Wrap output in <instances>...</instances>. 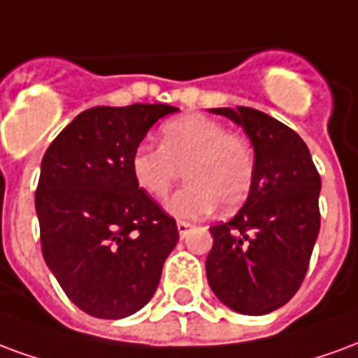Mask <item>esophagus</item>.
<instances>
[{
    "instance_id": "esophagus-1",
    "label": "esophagus",
    "mask_w": 358,
    "mask_h": 358,
    "mask_svg": "<svg viewBox=\"0 0 358 358\" xmlns=\"http://www.w3.org/2000/svg\"><path fill=\"white\" fill-rule=\"evenodd\" d=\"M178 234L180 238H186L187 234L192 232V228H194V224H189V222H184V220H178Z\"/></svg>"
}]
</instances>
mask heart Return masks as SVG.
<instances>
[{
  "mask_svg": "<svg viewBox=\"0 0 358 358\" xmlns=\"http://www.w3.org/2000/svg\"><path fill=\"white\" fill-rule=\"evenodd\" d=\"M182 171L189 184L164 209L176 218H201L217 205L230 213L248 199L255 161L241 136L215 118L189 113L161 126L159 148L141 143L130 157L136 186L153 199H163Z\"/></svg>",
  "mask_w": 358,
  "mask_h": 358,
  "instance_id": "1",
  "label": "heart"
}]
</instances>
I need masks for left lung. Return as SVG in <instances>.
<instances>
[{
  "mask_svg": "<svg viewBox=\"0 0 358 358\" xmlns=\"http://www.w3.org/2000/svg\"><path fill=\"white\" fill-rule=\"evenodd\" d=\"M241 126L255 151L253 186L236 217L210 226L207 280L236 313L268 315L297 293L320 230V174L305 141L266 113L210 109Z\"/></svg>",
  "mask_w": 358,
  "mask_h": 358,
  "instance_id": "obj_1",
  "label": "left lung"
}]
</instances>
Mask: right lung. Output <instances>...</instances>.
<instances>
[{
  "instance_id": "1",
  "label": "right lung",
  "mask_w": 358,
  "mask_h": 358,
  "mask_svg": "<svg viewBox=\"0 0 358 358\" xmlns=\"http://www.w3.org/2000/svg\"><path fill=\"white\" fill-rule=\"evenodd\" d=\"M164 103L92 107L59 134L36 189L43 261L84 313L124 318L153 297L178 226L136 186L130 157Z\"/></svg>"
}]
</instances>
